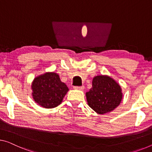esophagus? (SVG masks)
<instances>
[{"label":"esophagus","mask_w":152,"mask_h":152,"mask_svg":"<svg viewBox=\"0 0 152 152\" xmlns=\"http://www.w3.org/2000/svg\"><path fill=\"white\" fill-rule=\"evenodd\" d=\"M74 89H76V90H83L84 89V86H74L73 87Z\"/></svg>","instance_id":"1"}]
</instances>
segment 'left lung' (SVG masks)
<instances>
[{"mask_svg": "<svg viewBox=\"0 0 152 152\" xmlns=\"http://www.w3.org/2000/svg\"><path fill=\"white\" fill-rule=\"evenodd\" d=\"M87 101L91 108L99 114L114 110L122 100L120 86L108 76L99 75L93 79L92 88L86 92Z\"/></svg>", "mask_w": 152, "mask_h": 152, "instance_id": "8db88e82", "label": "left lung"}]
</instances>
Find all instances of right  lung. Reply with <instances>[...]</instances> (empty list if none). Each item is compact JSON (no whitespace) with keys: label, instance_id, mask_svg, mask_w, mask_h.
<instances>
[{"label":"right lung","instance_id":"obj_1","mask_svg":"<svg viewBox=\"0 0 152 152\" xmlns=\"http://www.w3.org/2000/svg\"><path fill=\"white\" fill-rule=\"evenodd\" d=\"M32 96L39 105L45 108H54L61 103L69 91L66 84L60 81L55 73H47L34 79L32 84Z\"/></svg>","mask_w":152,"mask_h":152}]
</instances>
